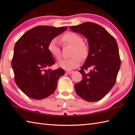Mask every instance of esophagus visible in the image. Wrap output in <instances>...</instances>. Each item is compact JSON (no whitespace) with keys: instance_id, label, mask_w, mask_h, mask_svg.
Listing matches in <instances>:
<instances>
[{"instance_id":"obj_1","label":"esophagus","mask_w":135,"mask_h":135,"mask_svg":"<svg viewBox=\"0 0 135 135\" xmlns=\"http://www.w3.org/2000/svg\"><path fill=\"white\" fill-rule=\"evenodd\" d=\"M65 73H67V74H71L73 73H74V71H72V70H66Z\"/></svg>"}]
</instances>
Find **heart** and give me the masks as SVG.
<instances>
[{
    "label": "heart",
    "mask_w": 135,
    "mask_h": 135,
    "mask_svg": "<svg viewBox=\"0 0 135 135\" xmlns=\"http://www.w3.org/2000/svg\"><path fill=\"white\" fill-rule=\"evenodd\" d=\"M63 44L70 45L73 46L71 53L73 57L69 59L62 60L59 62V65L66 70L74 69L79 66L81 59L87 58L89 53L88 45L83 42L82 38L79 34L73 32H67L60 39ZM48 50L54 58L59 60L61 57L60 49L58 41L56 38L51 39L49 43Z\"/></svg>",
    "instance_id": "heart-1"
}]
</instances>
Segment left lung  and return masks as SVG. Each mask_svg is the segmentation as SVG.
Instances as JSON below:
<instances>
[{"mask_svg":"<svg viewBox=\"0 0 135 135\" xmlns=\"http://www.w3.org/2000/svg\"><path fill=\"white\" fill-rule=\"evenodd\" d=\"M86 38L89 47L87 59L79 72L82 81L75 84L77 94L88 102L100 100L115 85L121 66L115 39L104 28L91 22L70 27ZM90 68L89 72H87Z\"/></svg>","mask_w":135,"mask_h":135,"instance_id":"obj_1","label":"left lung"}]
</instances>
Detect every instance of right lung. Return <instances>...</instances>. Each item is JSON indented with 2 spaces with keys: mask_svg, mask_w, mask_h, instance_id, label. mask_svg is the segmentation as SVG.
<instances>
[{
  "mask_svg": "<svg viewBox=\"0 0 135 135\" xmlns=\"http://www.w3.org/2000/svg\"><path fill=\"white\" fill-rule=\"evenodd\" d=\"M47 25L34 27L25 32L15 45L11 65L17 85L30 98L41 100L51 95L64 70L47 69L55 64L48 50L51 39L67 30Z\"/></svg>",
  "mask_w": 135,
  "mask_h": 135,
  "instance_id": "1",
  "label": "right lung"
}]
</instances>
